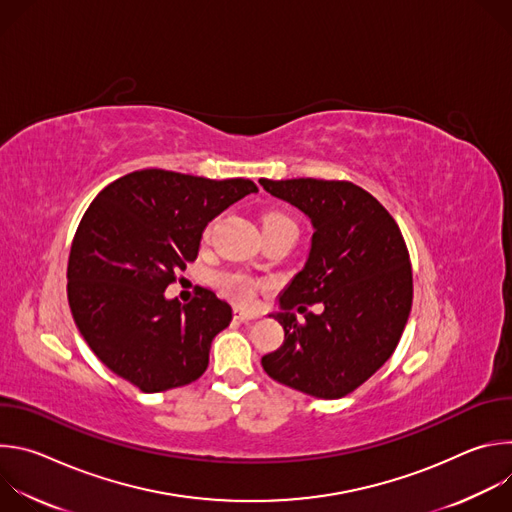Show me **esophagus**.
<instances>
[{
  "label": "esophagus",
  "mask_w": 512,
  "mask_h": 512,
  "mask_svg": "<svg viewBox=\"0 0 512 512\" xmlns=\"http://www.w3.org/2000/svg\"><path fill=\"white\" fill-rule=\"evenodd\" d=\"M257 318V314H251V312H245V310H241V308H235V320H239V322H251V320H255Z\"/></svg>",
  "instance_id": "34e87169"
}]
</instances>
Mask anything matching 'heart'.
I'll return each mask as SVG.
<instances>
[{"instance_id": "1", "label": "heart", "mask_w": 512, "mask_h": 512, "mask_svg": "<svg viewBox=\"0 0 512 512\" xmlns=\"http://www.w3.org/2000/svg\"><path fill=\"white\" fill-rule=\"evenodd\" d=\"M261 231H289L296 233V223L291 218L279 210H269L265 214H261ZM210 235V227L204 231V239H208ZM221 287L227 291L229 296H233L239 304H251L253 302V291H255V283L253 279L239 275V273H229L218 279Z\"/></svg>"}]
</instances>
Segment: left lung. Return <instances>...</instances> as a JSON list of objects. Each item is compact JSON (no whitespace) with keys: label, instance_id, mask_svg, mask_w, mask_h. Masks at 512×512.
Listing matches in <instances>:
<instances>
[{"label":"left lung","instance_id":"1","mask_svg":"<svg viewBox=\"0 0 512 512\" xmlns=\"http://www.w3.org/2000/svg\"><path fill=\"white\" fill-rule=\"evenodd\" d=\"M275 198L300 208L314 227L304 269L271 314L283 344L261 358L265 373L318 399H340L371 379L395 352L413 302L405 239L387 208L344 180H267ZM322 303L312 315L307 306ZM305 314L298 323L293 310Z\"/></svg>","mask_w":512,"mask_h":512}]
</instances>
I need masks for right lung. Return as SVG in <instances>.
Masks as SVG:
<instances>
[{
	"label": "right lung",
	"mask_w": 512,
	"mask_h": 512,
	"mask_svg": "<svg viewBox=\"0 0 512 512\" xmlns=\"http://www.w3.org/2000/svg\"><path fill=\"white\" fill-rule=\"evenodd\" d=\"M257 186L168 170H137L105 186L87 208L68 257V306L91 350L143 393L184 387L208 367L212 338L233 320L200 289L166 300L198 255L202 231Z\"/></svg>",
	"instance_id": "1"
}]
</instances>
